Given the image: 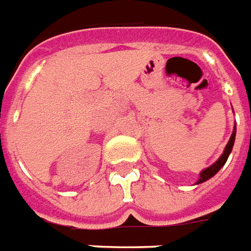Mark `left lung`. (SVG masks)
Instances as JSON below:
<instances>
[{"label": "left lung", "mask_w": 251, "mask_h": 251, "mask_svg": "<svg viewBox=\"0 0 251 251\" xmlns=\"http://www.w3.org/2000/svg\"><path fill=\"white\" fill-rule=\"evenodd\" d=\"M235 136H236V126H235V128H233V132H232V134H231V138H229L228 144H227L225 151H223L222 156H221L218 160L215 161L214 164L210 165V167L206 168V169H204V171L200 173V179L198 181V183H201V182H205L206 179H209L210 177H213V176H214L215 173H217V172H218L219 169H221V168L226 164V161H227V159H228L229 152L232 151L233 144H235Z\"/></svg>", "instance_id": "obj_1"}]
</instances>
